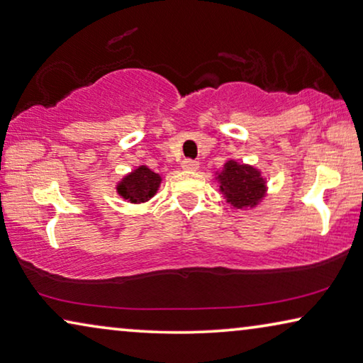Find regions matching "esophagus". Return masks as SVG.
Masks as SVG:
<instances>
[{
    "label": "esophagus",
    "mask_w": 363,
    "mask_h": 363,
    "mask_svg": "<svg viewBox=\"0 0 363 363\" xmlns=\"http://www.w3.org/2000/svg\"><path fill=\"white\" fill-rule=\"evenodd\" d=\"M181 166H182V169H186V171H197L199 169V161H196V160H184Z\"/></svg>",
    "instance_id": "obj_1"
}]
</instances>
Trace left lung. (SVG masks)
Listing matches in <instances>:
<instances>
[{
    "mask_svg": "<svg viewBox=\"0 0 363 363\" xmlns=\"http://www.w3.org/2000/svg\"><path fill=\"white\" fill-rule=\"evenodd\" d=\"M216 179L226 202L235 208L256 207L266 196V181L261 176V171L252 166L236 163L233 160L226 161Z\"/></svg>",
    "mask_w": 363,
    "mask_h": 363,
    "instance_id": "8db88e82",
    "label": "left lung"
}]
</instances>
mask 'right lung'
I'll use <instances>...</instances> for the list:
<instances>
[{"mask_svg":"<svg viewBox=\"0 0 363 363\" xmlns=\"http://www.w3.org/2000/svg\"><path fill=\"white\" fill-rule=\"evenodd\" d=\"M161 184V176L147 166H140L118 182L117 192L132 203H143L155 196Z\"/></svg>","mask_w":363,"mask_h":363,"instance_id":"1","label":"right lung"}]
</instances>
